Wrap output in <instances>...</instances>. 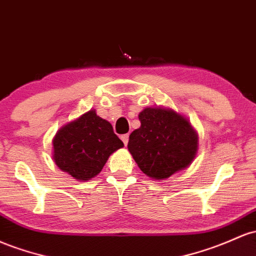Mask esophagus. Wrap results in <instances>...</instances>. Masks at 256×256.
<instances>
[{
  "instance_id": "esophagus-1",
  "label": "esophagus",
  "mask_w": 256,
  "mask_h": 256,
  "mask_svg": "<svg viewBox=\"0 0 256 256\" xmlns=\"http://www.w3.org/2000/svg\"><path fill=\"white\" fill-rule=\"evenodd\" d=\"M120 138H122V141L124 142V144H128V134H122V137H120Z\"/></svg>"
}]
</instances>
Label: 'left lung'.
Listing matches in <instances>:
<instances>
[{
    "instance_id": "8db88e82",
    "label": "left lung",
    "mask_w": 256,
    "mask_h": 256,
    "mask_svg": "<svg viewBox=\"0 0 256 256\" xmlns=\"http://www.w3.org/2000/svg\"><path fill=\"white\" fill-rule=\"evenodd\" d=\"M141 126L132 131L128 148L148 178L165 180L186 169L196 158L198 134L182 115L162 106L144 108Z\"/></svg>"
}]
</instances>
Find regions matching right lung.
Returning <instances> with one entry per match:
<instances>
[{"label":"right lung","instance_id":"obj_1","mask_svg":"<svg viewBox=\"0 0 256 256\" xmlns=\"http://www.w3.org/2000/svg\"><path fill=\"white\" fill-rule=\"evenodd\" d=\"M124 147L110 122L91 109L66 124L53 138V160L78 181L96 178L110 154Z\"/></svg>","mask_w":256,"mask_h":256}]
</instances>
